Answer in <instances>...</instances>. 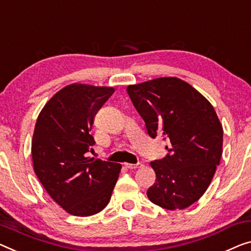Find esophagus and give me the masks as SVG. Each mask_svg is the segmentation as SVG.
<instances>
[{
  "label": "esophagus",
  "mask_w": 251,
  "mask_h": 251,
  "mask_svg": "<svg viewBox=\"0 0 251 251\" xmlns=\"http://www.w3.org/2000/svg\"><path fill=\"white\" fill-rule=\"evenodd\" d=\"M143 166H144V164L141 163V162H138L136 164H134V163H125V167L128 168V169H140V168H143Z\"/></svg>",
  "instance_id": "obj_1"
}]
</instances>
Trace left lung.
<instances>
[{"label": "left lung", "mask_w": 251, "mask_h": 251, "mask_svg": "<svg viewBox=\"0 0 251 251\" xmlns=\"http://www.w3.org/2000/svg\"><path fill=\"white\" fill-rule=\"evenodd\" d=\"M127 92L149 135L168 142L166 158L150 163L156 178L149 200L170 211L187 208L206 192L221 160L223 127L214 107L175 76L130 84Z\"/></svg>", "instance_id": "8db88e82"}]
</instances>
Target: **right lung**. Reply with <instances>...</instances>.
<instances>
[{
  "instance_id": "right-lung-1",
  "label": "right lung",
  "mask_w": 251,
  "mask_h": 251,
  "mask_svg": "<svg viewBox=\"0 0 251 251\" xmlns=\"http://www.w3.org/2000/svg\"><path fill=\"white\" fill-rule=\"evenodd\" d=\"M111 87L72 83L56 92L37 118L31 141L35 174L59 206L74 216L101 212L121 173L119 163L85 155L95 140V116Z\"/></svg>"
}]
</instances>
